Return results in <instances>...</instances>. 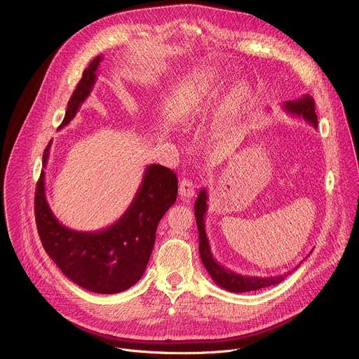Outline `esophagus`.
I'll list each match as a JSON object with an SVG mask.
<instances>
[{
    "label": "esophagus",
    "instance_id": "1",
    "mask_svg": "<svg viewBox=\"0 0 359 359\" xmlns=\"http://www.w3.org/2000/svg\"><path fill=\"white\" fill-rule=\"evenodd\" d=\"M179 194L183 198H191L194 196V184L189 179H182L179 183Z\"/></svg>",
    "mask_w": 359,
    "mask_h": 359
}]
</instances>
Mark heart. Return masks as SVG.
<instances>
[{"mask_svg":"<svg viewBox=\"0 0 359 359\" xmlns=\"http://www.w3.org/2000/svg\"><path fill=\"white\" fill-rule=\"evenodd\" d=\"M216 76L217 75H215V74H210V75H208L206 78H204L200 83H198V86H197V89H196V93H194V96H193V105H200L201 102L206 99V96H208V93H209V90H210V88H212V85L216 82ZM184 122L186 123H189L190 122V119L189 118H184Z\"/></svg>","mask_w":359,"mask_h":359,"instance_id":"b5f03b06","label":"heart"}]
</instances>
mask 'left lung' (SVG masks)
<instances>
[{"instance_id": "left-lung-1", "label": "left lung", "mask_w": 359, "mask_h": 359, "mask_svg": "<svg viewBox=\"0 0 359 359\" xmlns=\"http://www.w3.org/2000/svg\"><path fill=\"white\" fill-rule=\"evenodd\" d=\"M283 109L292 116L302 118L304 121L311 123L317 129L318 119H317V114H316V104H314V99L310 95H302L301 97H298L295 100H285L283 104ZM208 200H209L208 190H206V187H203L194 201V216H196V224H197V230H198V252H200V259H201L204 269L208 270L212 280L219 287H222L227 291H231V292L254 291V290H260L264 287L278 284L280 281L284 280L285 276H288L291 273V271H288L287 274L274 276V277L273 276L271 277L241 276V274L234 273V271L223 267L222 264H219L212 254L210 243H209V238L206 234V226H204V216H206V213H208ZM309 255H306V257H309ZM299 264L297 267H299Z\"/></svg>"}]
</instances>
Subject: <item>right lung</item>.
<instances>
[{
  "label": "right lung",
  "mask_w": 359,
  "mask_h": 359,
  "mask_svg": "<svg viewBox=\"0 0 359 359\" xmlns=\"http://www.w3.org/2000/svg\"><path fill=\"white\" fill-rule=\"evenodd\" d=\"M102 55L90 61L76 85L60 129L67 126L89 96ZM50 142L45 147L46 166ZM177 177L162 165H149L126 212L109 227L76 231L65 227L45 197V172L35 190V222L41 243L60 270L79 287L97 294H116L135 285L143 276L161 219L176 201Z\"/></svg>",
  "instance_id": "add662e5"
}]
</instances>
